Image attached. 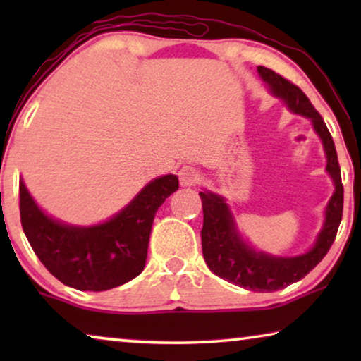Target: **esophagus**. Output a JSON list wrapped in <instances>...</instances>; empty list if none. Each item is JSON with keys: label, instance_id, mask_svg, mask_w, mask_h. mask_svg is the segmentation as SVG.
Instances as JSON below:
<instances>
[{"label": "esophagus", "instance_id": "34e87169", "mask_svg": "<svg viewBox=\"0 0 361 361\" xmlns=\"http://www.w3.org/2000/svg\"><path fill=\"white\" fill-rule=\"evenodd\" d=\"M179 179H180V184L184 187H192V185L199 184L202 176H200L199 171L194 169V167L185 166L179 171Z\"/></svg>", "mask_w": 361, "mask_h": 361}]
</instances>
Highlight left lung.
I'll return each instance as SVG.
<instances>
[{"mask_svg": "<svg viewBox=\"0 0 361 361\" xmlns=\"http://www.w3.org/2000/svg\"><path fill=\"white\" fill-rule=\"evenodd\" d=\"M258 72L263 82L269 87L271 93L284 100L290 111L312 121L314 130L322 140L327 156V172L335 184V192L325 209L324 228L320 230L314 246L307 253L293 258H279L251 248L236 230L235 220L224 197L212 192H200L202 209H204L202 253L212 273L240 288L256 293H273L302 279L329 253L342 221L343 185L332 135L305 93L271 68L258 66Z\"/></svg>", "mask_w": 361, "mask_h": 361, "instance_id": "obj_1", "label": "left lung"}]
</instances>
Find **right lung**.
<instances>
[{
  "label": "right lung",
  "instance_id": "right-lung-1",
  "mask_svg": "<svg viewBox=\"0 0 361 361\" xmlns=\"http://www.w3.org/2000/svg\"><path fill=\"white\" fill-rule=\"evenodd\" d=\"M177 189L176 176L157 177L105 224L73 226L44 214L21 180V225L49 273L73 289L98 293L125 284L145 269L156 212Z\"/></svg>",
  "mask_w": 361,
  "mask_h": 361
}]
</instances>
